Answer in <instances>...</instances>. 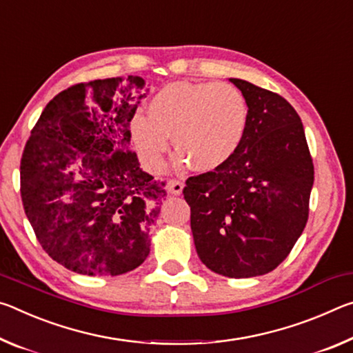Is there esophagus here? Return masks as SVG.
<instances>
[{
    "label": "esophagus",
    "mask_w": 353,
    "mask_h": 353,
    "mask_svg": "<svg viewBox=\"0 0 353 353\" xmlns=\"http://www.w3.org/2000/svg\"><path fill=\"white\" fill-rule=\"evenodd\" d=\"M183 188H184V184L178 180H170L169 183H167V189H169V192L173 195H181Z\"/></svg>",
    "instance_id": "esophagus-1"
}]
</instances>
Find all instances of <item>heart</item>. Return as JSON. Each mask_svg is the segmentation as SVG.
Segmentation results:
<instances>
[{"label":"heart","mask_w":353,"mask_h":353,"mask_svg":"<svg viewBox=\"0 0 353 353\" xmlns=\"http://www.w3.org/2000/svg\"><path fill=\"white\" fill-rule=\"evenodd\" d=\"M248 105L242 92L227 83H172L148 103V115L131 119V141L150 172H163L170 137L178 150L175 164L216 170L233 158L244 141Z\"/></svg>","instance_id":"heart-1"}]
</instances>
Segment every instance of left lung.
Masks as SVG:
<instances>
[{
	"label": "left lung",
	"mask_w": 353,
	"mask_h": 353,
	"mask_svg": "<svg viewBox=\"0 0 353 353\" xmlns=\"http://www.w3.org/2000/svg\"><path fill=\"white\" fill-rule=\"evenodd\" d=\"M230 81L248 105L244 141L227 164L188 178L183 194L201 263L248 279L274 270L302 234L314 167L296 109L248 81Z\"/></svg>",
	"instance_id": "8db88e82"
}]
</instances>
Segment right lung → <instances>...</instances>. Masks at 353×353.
<instances>
[{"label":"right lung","mask_w":353,"mask_h":353,"mask_svg":"<svg viewBox=\"0 0 353 353\" xmlns=\"http://www.w3.org/2000/svg\"><path fill=\"white\" fill-rule=\"evenodd\" d=\"M147 92L141 77L74 84L45 106L28 139L23 208L43 250L72 272L122 275L148 256L165 190L130 150Z\"/></svg>","instance_id":"obj_1"}]
</instances>
